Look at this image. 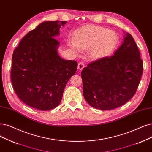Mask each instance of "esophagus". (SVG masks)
<instances>
[{
	"instance_id": "34e87169",
	"label": "esophagus",
	"mask_w": 152,
	"mask_h": 152,
	"mask_svg": "<svg viewBox=\"0 0 152 152\" xmlns=\"http://www.w3.org/2000/svg\"><path fill=\"white\" fill-rule=\"evenodd\" d=\"M84 66H85V64H84L83 62L81 61L79 63H78V66H77V68L79 70H82L84 68Z\"/></svg>"
}]
</instances>
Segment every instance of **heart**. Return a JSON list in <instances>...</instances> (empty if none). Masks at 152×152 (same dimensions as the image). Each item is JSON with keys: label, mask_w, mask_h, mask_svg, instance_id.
I'll return each mask as SVG.
<instances>
[{"label": "heart", "mask_w": 152, "mask_h": 152, "mask_svg": "<svg viewBox=\"0 0 152 152\" xmlns=\"http://www.w3.org/2000/svg\"><path fill=\"white\" fill-rule=\"evenodd\" d=\"M118 42V36L112 30L95 25L81 27L74 35L69 46L78 53L80 49L89 50L90 58L97 60L107 57L113 53Z\"/></svg>", "instance_id": "1"}]
</instances>
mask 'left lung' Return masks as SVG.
I'll use <instances>...</instances> for the list:
<instances>
[{
	"mask_svg": "<svg viewBox=\"0 0 152 152\" xmlns=\"http://www.w3.org/2000/svg\"><path fill=\"white\" fill-rule=\"evenodd\" d=\"M143 69L139 49L132 35L126 33L114 55L94 61L83 69V96L96 109L119 107L135 94Z\"/></svg>",
	"mask_w": 152,
	"mask_h": 152,
	"instance_id": "obj_1",
	"label": "left lung"
}]
</instances>
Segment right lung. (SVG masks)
I'll use <instances>...</instances> for the list:
<instances>
[{
  "mask_svg": "<svg viewBox=\"0 0 152 152\" xmlns=\"http://www.w3.org/2000/svg\"><path fill=\"white\" fill-rule=\"evenodd\" d=\"M66 21L43 22L22 39L12 54L10 78L14 91L26 104L47 111L59 104L67 81L77 70L76 61L58 53L54 37Z\"/></svg>",
  "mask_w": 152,
  "mask_h": 152,
  "instance_id": "add662e5",
  "label": "right lung"
}]
</instances>
